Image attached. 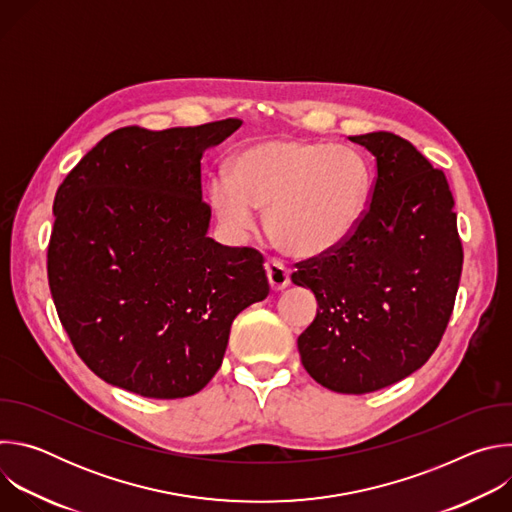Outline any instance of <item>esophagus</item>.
I'll list each match as a JSON object with an SVG mask.
<instances>
[{
  "label": "esophagus",
  "mask_w": 512,
  "mask_h": 512,
  "mask_svg": "<svg viewBox=\"0 0 512 512\" xmlns=\"http://www.w3.org/2000/svg\"><path fill=\"white\" fill-rule=\"evenodd\" d=\"M265 271H267V279H269V285L279 291V289H285L289 285V269L283 261L279 259H267L265 261Z\"/></svg>",
  "instance_id": "1"
}]
</instances>
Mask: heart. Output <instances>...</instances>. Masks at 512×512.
<instances>
[{
    "label": "heart",
    "mask_w": 512,
    "mask_h": 512,
    "mask_svg": "<svg viewBox=\"0 0 512 512\" xmlns=\"http://www.w3.org/2000/svg\"><path fill=\"white\" fill-rule=\"evenodd\" d=\"M371 186L369 162L346 145L265 139L233 156L229 176L210 180L208 200L229 239L245 241L255 208H267V231L283 251L318 257L356 231Z\"/></svg>",
    "instance_id": "obj_1"
}]
</instances>
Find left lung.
<instances>
[{"label": "left lung", "instance_id": "left-lung-1", "mask_svg": "<svg viewBox=\"0 0 512 512\" xmlns=\"http://www.w3.org/2000/svg\"><path fill=\"white\" fill-rule=\"evenodd\" d=\"M348 139L375 156L371 204L342 245L300 263L291 281L318 302L298 338L304 369L330 391L362 395L409 377L433 354L464 253L442 170L389 131Z\"/></svg>", "mask_w": 512, "mask_h": 512}]
</instances>
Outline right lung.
Wrapping results in <instances>:
<instances>
[{"label":"right lung","instance_id":"1","mask_svg":"<svg viewBox=\"0 0 512 512\" xmlns=\"http://www.w3.org/2000/svg\"><path fill=\"white\" fill-rule=\"evenodd\" d=\"M223 119L105 135L60 184L48 283L79 356L150 399L198 393L233 320L269 294L263 255L210 239L200 160L241 127Z\"/></svg>","mask_w":512,"mask_h":512}]
</instances>
